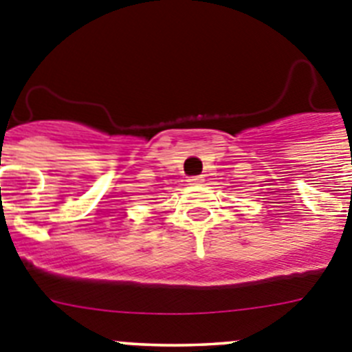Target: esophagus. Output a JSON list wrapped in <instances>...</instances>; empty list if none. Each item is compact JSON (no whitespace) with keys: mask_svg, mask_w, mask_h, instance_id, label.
Listing matches in <instances>:
<instances>
[{"mask_svg":"<svg viewBox=\"0 0 352 352\" xmlns=\"http://www.w3.org/2000/svg\"><path fill=\"white\" fill-rule=\"evenodd\" d=\"M204 177H201V175H192V177H189V182H191V184H201V182H204Z\"/></svg>","mask_w":352,"mask_h":352,"instance_id":"34e87169","label":"esophagus"}]
</instances>
